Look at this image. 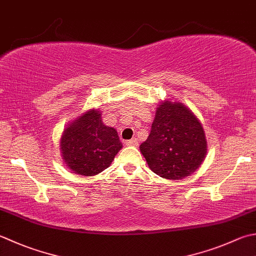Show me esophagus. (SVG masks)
<instances>
[{"mask_svg": "<svg viewBox=\"0 0 256 256\" xmlns=\"http://www.w3.org/2000/svg\"><path fill=\"white\" fill-rule=\"evenodd\" d=\"M138 144V141L136 138H132V140H128V141H126V145H130V146H136Z\"/></svg>", "mask_w": 256, "mask_h": 256, "instance_id": "obj_1", "label": "esophagus"}]
</instances>
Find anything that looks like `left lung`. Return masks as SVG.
<instances>
[{
    "instance_id": "1",
    "label": "left lung",
    "mask_w": 256,
    "mask_h": 256,
    "mask_svg": "<svg viewBox=\"0 0 256 256\" xmlns=\"http://www.w3.org/2000/svg\"><path fill=\"white\" fill-rule=\"evenodd\" d=\"M140 150L155 174L180 180L202 164L206 140L202 124L186 106L166 101L158 105L151 133Z\"/></svg>"
}]
</instances>
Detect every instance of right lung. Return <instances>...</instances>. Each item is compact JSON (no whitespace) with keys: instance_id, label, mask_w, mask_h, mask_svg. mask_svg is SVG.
I'll return each mask as SVG.
<instances>
[{"instance_id":"1","label":"right lung","mask_w":256,"mask_h":256,"mask_svg":"<svg viewBox=\"0 0 256 256\" xmlns=\"http://www.w3.org/2000/svg\"><path fill=\"white\" fill-rule=\"evenodd\" d=\"M122 148L118 132L104 125L101 112L88 111L65 128L62 156L74 173L92 176L104 171Z\"/></svg>"}]
</instances>
